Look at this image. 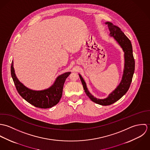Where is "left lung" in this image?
Here are the masks:
<instances>
[{"mask_svg": "<svg viewBox=\"0 0 150 150\" xmlns=\"http://www.w3.org/2000/svg\"><path fill=\"white\" fill-rule=\"evenodd\" d=\"M106 23L108 25L110 35L120 45L125 53V67L121 82L117 88L108 95L107 98L99 99L95 98L89 93L84 79L79 74L86 95L92 101L102 106L112 105L121 99L127 92L132 80L135 66L134 59L133 55L132 45L130 40L119 27L114 25L112 23L109 22H107Z\"/></svg>", "mask_w": 150, "mask_h": 150, "instance_id": "obj_1", "label": "left lung"}]
</instances>
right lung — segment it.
<instances>
[{"instance_id": "obj_1", "label": "right lung", "mask_w": 150, "mask_h": 150, "mask_svg": "<svg viewBox=\"0 0 150 150\" xmlns=\"http://www.w3.org/2000/svg\"><path fill=\"white\" fill-rule=\"evenodd\" d=\"M70 73L67 72L58 76L54 84L47 89L33 91L28 89L19 81L14 73L13 62L11 65V77L18 93L30 104L41 108H51L58 103L62 95L64 81Z\"/></svg>"}]
</instances>
